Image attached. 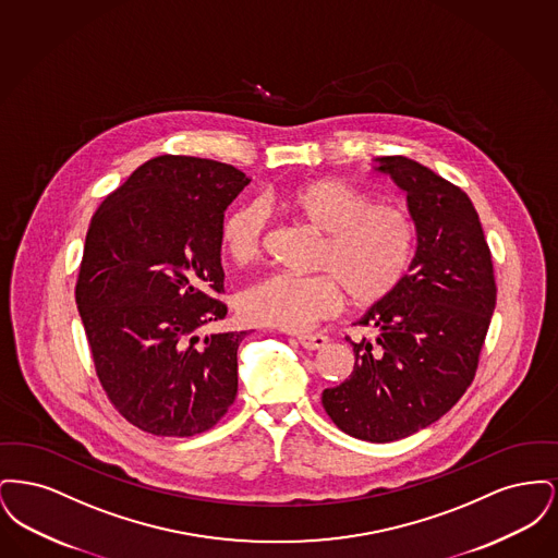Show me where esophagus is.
Wrapping results in <instances>:
<instances>
[{
    "mask_svg": "<svg viewBox=\"0 0 558 558\" xmlns=\"http://www.w3.org/2000/svg\"><path fill=\"white\" fill-rule=\"evenodd\" d=\"M299 343L305 349H324L328 345V337H324V335H301Z\"/></svg>",
    "mask_w": 558,
    "mask_h": 558,
    "instance_id": "esophagus-1",
    "label": "esophagus"
}]
</instances>
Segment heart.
Segmentation results:
<instances>
[{
	"label": "heart",
	"instance_id": "1",
	"mask_svg": "<svg viewBox=\"0 0 558 558\" xmlns=\"http://www.w3.org/2000/svg\"><path fill=\"white\" fill-rule=\"evenodd\" d=\"M282 207L324 236L316 257L324 274H269L248 284L236 303L242 319L303 332L332 316L343 292L351 305L371 307L398 291L414 255V226L405 213L376 205L368 192L335 178L294 187ZM264 234L266 211L255 201L234 207L219 228L221 246L236 264L262 253Z\"/></svg>",
	"mask_w": 558,
	"mask_h": 558
}]
</instances>
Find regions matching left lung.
<instances>
[{
	"label": "left lung",
	"instance_id": "obj_1",
	"mask_svg": "<svg viewBox=\"0 0 558 558\" xmlns=\"http://www.w3.org/2000/svg\"><path fill=\"white\" fill-rule=\"evenodd\" d=\"M374 162L405 192L418 244L398 291L355 322L378 335L351 343L353 372L324 389L322 405L347 435L387 444L439 421L473 383L496 282L477 211L460 187L405 157Z\"/></svg>",
	"mask_w": 558,
	"mask_h": 558
}]
</instances>
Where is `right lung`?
Masks as SVG:
<instances>
[{"label": "right lung", "instance_id": "1", "mask_svg": "<svg viewBox=\"0 0 558 558\" xmlns=\"http://www.w3.org/2000/svg\"><path fill=\"white\" fill-rule=\"evenodd\" d=\"M248 178L232 165L162 155L94 213L75 301L98 378L132 425L160 437L211 428L239 391L240 332L226 318L219 228Z\"/></svg>", "mask_w": 558, "mask_h": 558}]
</instances>
